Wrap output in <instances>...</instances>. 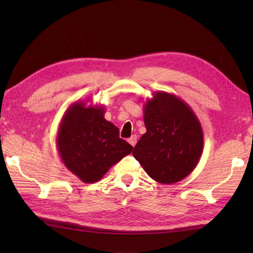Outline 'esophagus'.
I'll return each mask as SVG.
<instances>
[{
  "instance_id": "1",
  "label": "esophagus",
  "mask_w": 253,
  "mask_h": 253,
  "mask_svg": "<svg viewBox=\"0 0 253 253\" xmlns=\"http://www.w3.org/2000/svg\"><path fill=\"white\" fill-rule=\"evenodd\" d=\"M128 142H129L132 147H135L136 143H137V136L136 135L131 136L129 139H128Z\"/></svg>"
}]
</instances>
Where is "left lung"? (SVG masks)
Segmentation results:
<instances>
[{
	"label": "left lung",
	"mask_w": 253,
	"mask_h": 253,
	"mask_svg": "<svg viewBox=\"0 0 253 253\" xmlns=\"http://www.w3.org/2000/svg\"><path fill=\"white\" fill-rule=\"evenodd\" d=\"M147 132L132 155L160 184H175L196 169L203 151V131L195 112L178 96L157 91L143 104Z\"/></svg>",
	"instance_id": "8db88e82"
}]
</instances>
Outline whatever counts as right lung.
I'll return each mask as SVG.
<instances>
[{
  "label": "right lung",
  "instance_id": "add662e5",
  "mask_svg": "<svg viewBox=\"0 0 253 253\" xmlns=\"http://www.w3.org/2000/svg\"><path fill=\"white\" fill-rule=\"evenodd\" d=\"M103 105L74 102L64 113L56 147L66 169L85 184L99 181L113 165L130 154L132 147L104 118Z\"/></svg>",
  "mask_w": 253,
  "mask_h": 253
}]
</instances>
